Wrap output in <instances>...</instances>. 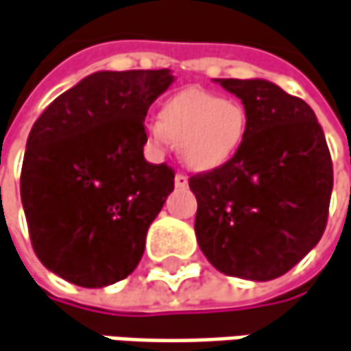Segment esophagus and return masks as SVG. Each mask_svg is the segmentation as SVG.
<instances>
[{
	"instance_id": "esophagus-1",
	"label": "esophagus",
	"mask_w": 351,
	"mask_h": 351,
	"mask_svg": "<svg viewBox=\"0 0 351 351\" xmlns=\"http://www.w3.org/2000/svg\"><path fill=\"white\" fill-rule=\"evenodd\" d=\"M176 187H180V189H184V187H187V178H185L184 173H176Z\"/></svg>"
}]
</instances>
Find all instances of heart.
<instances>
[{"mask_svg":"<svg viewBox=\"0 0 351 351\" xmlns=\"http://www.w3.org/2000/svg\"><path fill=\"white\" fill-rule=\"evenodd\" d=\"M247 132L249 116L239 100L187 88L167 100L160 120L149 122L148 140L162 146L169 138L185 166L211 171L235 158Z\"/></svg>","mask_w":351,"mask_h":351,"instance_id":"heart-1","label":"heart"}]
</instances>
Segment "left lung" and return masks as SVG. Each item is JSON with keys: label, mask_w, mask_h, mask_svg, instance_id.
Returning <instances> with one entry per match:
<instances>
[{"label": "left lung", "mask_w": 351, "mask_h": 351, "mask_svg": "<svg viewBox=\"0 0 351 351\" xmlns=\"http://www.w3.org/2000/svg\"><path fill=\"white\" fill-rule=\"evenodd\" d=\"M241 98L249 132L225 166L189 178L195 235L223 274L272 280L320 241L334 185L332 158L314 110L265 79H217Z\"/></svg>", "instance_id": "obj_1"}]
</instances>
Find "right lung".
Wrapping results in <instances>:
<instances>
[{
  "mask_svg": "<svg viewBox=\"0 0 351 351\" xmlns=\"http://www.w3.org/2000/svg\"><path fill=\"white\" fill-rule=\"evenodd\" d=\"M171 82L169 69L98 71L55 98L29 132V237L64 280L102 289L138 267L148 227L173 191V169L144 158L148 108Z\"/></svg>",
  "mask_w": 351,
  "mask_h": 351,
  "instance_id": "1",
  "label": "right lung"
}]
</instances>
